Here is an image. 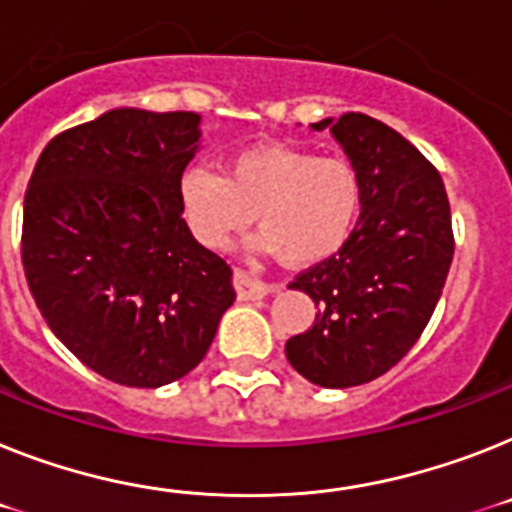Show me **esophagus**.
<instances>
[{
  "label": "esophagus",
  "instance_id": "obj_1",
  "mask_svg": "<svg viewBox=\"0 0 512 512\" xmlns=\"http://www.w3.org/2000/svg\"><path fill=\"white\" fill-rule=\"evenodd\" d=\"M234 286L239 299H263V296L270 294V291L281 289V283H268L263 281V278L252 276V273H247V270L242 268L234 270Z\"/></svg>",
  "mask_w": 512,
  "mask_h": 512
}]
</instances>
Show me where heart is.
<instances>
[{
  "mask_svg": "<svg viewBox=\"0 0 512 512\" xmlns=\"http://www.w3.org/2000/svg\"><path fill=\"white\" fill-rule=\"evenodd\" d=\"M179 205L208 247H226L257 213V244L265 252L312 265L338 252L354 231L362 182L349 161L263 143L234 153L226 174L190 166L179 179Z\"/></svg>",
  "mask_w": 512,
  "mask_h": 512,
  "instance_id": "obj_1",
  "label": "heart"
}]
</instances>
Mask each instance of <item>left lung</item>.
<instances>
[{
  "label": "left lung",
  "instance_id": "1",
  "mask_svg": "<svg viewBox=\"0 0 512 512\" xmlns=\"http://www.w3.org/2000/svg\"><path fill=\"white\" fill-rule=\"evenodd\" d=\"M362 182V216L336 255L289 283L315 325L286 341L291 367L320 388H354L409 354L440 302L453 223L440 171L388 124L349 111L322 119Z\"/></svg>",
  "mask_w": 512,
  "mask_h": 512
}]
</instances>
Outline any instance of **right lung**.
I'll use <instances>...</instances> for the list:
<instances>
[{"label": "right lung", "instance_id": "1", "mask_svg": "<svg viewBox=\"0 0 512 512\" xmlns=\"http://www.w3.org/2000/svg\"><path fill=\"white\" fill-rule=\"evenodd\" d=\"M197 143L195 111H106L59 132L25 190L30 294L85 367L127 388L192 372L234 304L231 268L179 205Z\"/></svg>", "mask_w": 512, "mask_h": 512}]
</instances>
